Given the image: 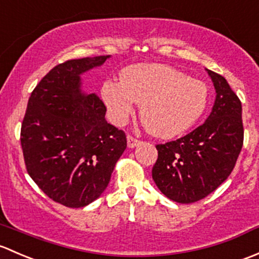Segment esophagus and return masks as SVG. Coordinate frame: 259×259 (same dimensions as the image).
I'll return each mask as SVG.
<instances>
[{
	"mask_svg": "<svg viewBox=\"0 0 259 259\" xmlns=\"http://www.w3.org/2000/svg\"><path fill=\"white\" fill-rule=\"evenodd\" d=\"M140 143H141V140H138V138L133 137V136H131V135L127 136V145H128L130 148L136 147V146H138Z\"/></svg>",
	"mask_w": 259,
	"mask_h": 259,
	"instance_id": "esophagus-1",
	"label": "esophagus"
}]
</instances>
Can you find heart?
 I'll return each mask as SVG.
<instances>
[{
  "label": "heart",
  "instance_id": "b5f03b06",
  "mask_svg": "<svg viewBox=\"0 0 259 259\" xmlns=\"http://www.w3.org/2000/svg\"><path fill=\"white\" fill-rule=\"evenodd\" d=\"M101 95L116 124L126 123L142 103V123L161 138L192 128L208 103L206 83L163 65L131 66L122 72V81H106Z\"/></svg>",
  "mask_w": 259,
  "mask_h": 259
}]
</instances>
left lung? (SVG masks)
I'll use <instances>...</instances> for the list:
<instances>
[{"label": "left lung", "instance_id": "8db88e82", "mask_svg": "<svg viewBox=\"0 0 259 259\" xmlns=\"http://www.w3.org/2000/svg\"><path fill=\"white\" fill-rule=\"evenodd\" d=\"M207 71L217 93L208 118L185 137L156 146L152 178L177 203H193L215 191L233 170L243 146L241 101L225 77Z\"/></svg>", "mask_w": 259, "mask_h": 259}]
</instances>
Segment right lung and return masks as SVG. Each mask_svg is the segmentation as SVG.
<instances>
[{"mask_svg":"<svg viewBox=\"0 0 259 259\" xmlns=\"http://www.w3.org/2000/svg\"><path fill=\"white\" fill-rule=\"evenodd\" d=\"M110 56L55 66L28 100L21 146L26 169L52 201L81 208L97 199L127 147L126 133L107 123L106 106L81 92L79 74Z\"/></svg>","mask_w":259,"mask_h":259,"instance_id":"1","label":"right lung"}]
</instances>
